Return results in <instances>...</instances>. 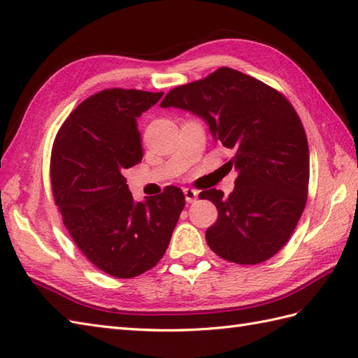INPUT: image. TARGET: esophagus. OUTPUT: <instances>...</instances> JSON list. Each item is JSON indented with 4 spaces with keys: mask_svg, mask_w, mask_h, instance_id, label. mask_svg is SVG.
Instances as JSON below:
<instances>
[{
    "mask_svg": "<svg viewBox=\"0 0 358 358\" xmlns=\"http://www.w3.org/2000/svg\"><path fill=\"white\" fill-rule=\"evenodd\" d=\"M182 192H185V196H186V201H187V203H194L195 199L198 198V192H196L195 189L186 187L185 190H182Z\"/></svg>",
    "mask_w": 358,
    "mask_h": 358,
    "instance_id": "34e87169",
    "label": "esophagus"
}]
</instances>
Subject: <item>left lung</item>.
<instances>
[{
	"label": "left lung",
	"instance_id": "obj_1",
	"mask_svg": "<svg viewBox=\"0 0 358 358\" xmlns=\"http://www.w3.org/2000/svg\"><path fill=\"white\" fill-rule=\"evenodd\" d=\"M160 106H176L209 123L215 140L234 157L235 190L199 194L218 209L206 241L222 259L261 264L284 247L308 198L310 152L303 124L288 99L264 82L221 66L171 90Z\"/></svg>",
	"mask_w": 358,
	"mask_h": 358
}]
</instances>
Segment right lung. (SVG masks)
<instances>
[{"mask_svg": "<svg viewBox=\"0 0 358 358\" xmlns=\"http://www.w3.org/2000/svg\"><path fill=\"white\" fill-rule=\"evenodd\" d=\"M162 96L99 91L65 119L53 141L50 180L64 226L87 259L113 278L155 267L186 204L176 186L136 203L123 177L143 157L137 119Z\"/></svg>", "mask_w": 358, "mask_h": 358, "instance_id": "right-lung-1", "label": "right lung"}]
</instances>
